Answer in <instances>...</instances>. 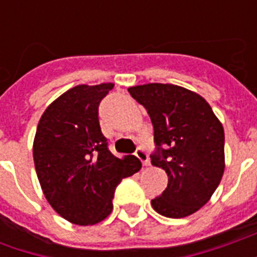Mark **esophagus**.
I'll return each instance as SVG.
<instances>
[{
    "label": "esophagus",
    "instance_id": "obj_1",
    "mask_svg": "<svg viewBox=\"0 0 257 257\" xmlns=\"http://www.w3.org/2000/svg\"><path fill=\"white\" fill-rule=\"evenodd\" d=\"M136 157L139 158L140 161H142V164L145 165V167H149L150 165V158H149V154H147V151L145 150V149H142V147H139L138 150H136Z\"/></svg>",
    "mask_w": 257,
    "mask_h": 257
}]
</instances>
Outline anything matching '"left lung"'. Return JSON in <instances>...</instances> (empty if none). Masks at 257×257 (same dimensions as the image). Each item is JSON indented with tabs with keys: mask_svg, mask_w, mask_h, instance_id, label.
Masks as SVG:
<instances>
[{
	"mask_svg": "<svg viewBox=\"0 0 257 257\" xmlns=\"http://www.w3.org/2000/svg\"><path fill=\"white\" fill-rule=\"evenodd\" d=\"M154 128L151 164L164 169L168 186L151 205L160 215L180 219L202 208L224 172V131L202 96L172 84L131 86Z\"/></svg>",
	"mask_w": 257,
	"mask_h": 257,
	"instance_id": "8db88e82",
	"label": "left lung"
}]
</instances>
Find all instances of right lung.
I'll use <instances>...</instances> for the list:
<instances>
[{
  "label": "right lung",
  "instance_id": "add662e5",
  "mask_svg": "<svg viewBox=\"0 0 257 257\" xmlns=\"http://www.w3.org/2000/svg\"><path fill=\"white\" fill-rule=\"evenodd\" d=\"M114 84L77 85L52 101L37 126L33 157L47 201L78 226L104 220L123 178L139 172L135 156L117 158L99 123V104Z\"/></svg>",
  "mask_w": 257,
  "mask_h": 257
}]
</instances>
